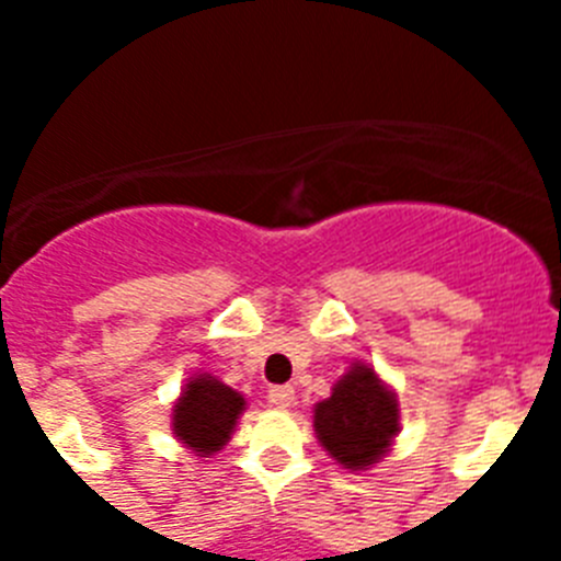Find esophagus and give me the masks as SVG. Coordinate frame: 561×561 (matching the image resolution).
<instances>
[{
  "instance_id": "obj_1",
  "label": "esophagus",
  "mask_w": 561,
  "mask_h": 561,
  "mask_svg": "<svg viewBox=\"0 0 561 561\" xmlns=\"http://www.w3.org/2000/svg\"><path fill=\"white\" fill-rule=\"evenodd\" d=\"M266 399H270L275 408H291V404H295V388H291V385H275V388H270Z\"/></svg>"
}]
</instances>
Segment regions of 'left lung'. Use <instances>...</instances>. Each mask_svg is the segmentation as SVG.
<instances>
[{
    "label": "left lung",
    "instance_id": "1",
    "mask_svg": "<svg viewBox=\"0 0 561 561\" xmlns=\"http://www.w3.org/2000/svg\"><path fill=\"white\" fill-rule=\"evenodd\" d=\"M314 430L336 463L365 469L388 453L399 433V401L374 368L354 365L314 408Z\"/></svg>",
    "mask_w": 561,
    "mask_h": 561
}]
</instances>
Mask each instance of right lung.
I'll list each match as a JSON object with an SVG mask.
<instances>
[{"instance_id":"right-lung-1","label":"right lung","mask_w":561,"mask_h":561,"mask_svg":"<svg viewBox=\"0 0 561 561\" xmlns=\"http://www.w3.org/2000/svg\"><path fill=\"white\" fill-rule=\"evenodd\" d=\"M244 404V396L219 379L193 376L173 408V435L199 458H207L225 447Z\"/></svg>"}]
</instances>
